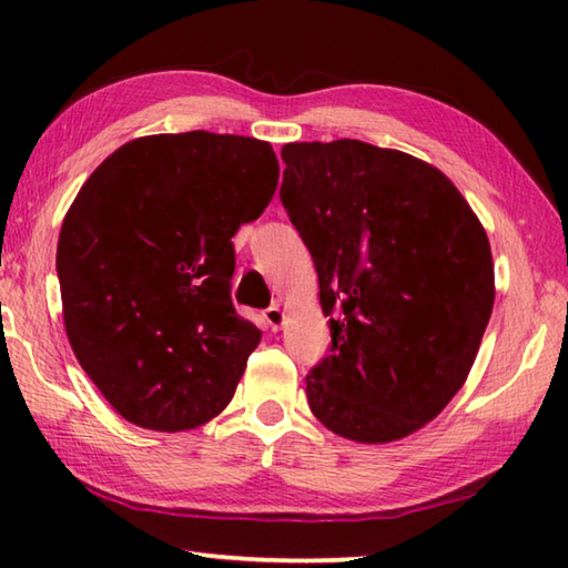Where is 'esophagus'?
<instances>
[{
    "mask_svg": "<svg viewBox=\"0 0 568 568\" xmlns=\"http://www.w3.org/2000/svg\"><path fill=\"white\" fill-rule=\"evenodd\" d=\"M263 321H265V325L271 331H277L281 328V325L285 323V313H283V307L281 305H271L267 307V311L263 313Z\"/></svg>",
    "mask_w": 568,
    "mask_h": 568,
    "instance_id": "esophagus-1",
    "label": "esophagus"
}]
</instances>
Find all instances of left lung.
Listing matches in <instances>:
<instances>
[{"label": "left lung", "instance_id": "left-lung-1", "mask_svg": "<svg viewBox=\"0 0 568 568\" xmlns=\"http://www.w3.org/2000/svg\"><path fill=\"white\" fill-rule=\"evenodd\" d=\"M281 203L311 250L328 355L305 393L325 428L388 444L434 420L494 311L486 230L444 172L361 140L283 148Z\"/></svg>", "mask_w": 568, "mask_h": 568}]
</instances>
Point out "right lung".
I'll list each match as a JSON object with an SVG mask.
<instances>
[{"instance_id":"obj_1","label":"right lung","mask_w":568,"mask_h":568,"mask_svg":"<svg viewBox=\"0 0 568 568\" xmlns=\"http://www.w3.org/2000/svg\"><path fill=\"white\" fill-rule=\"evenodd\" d=\"M271 142L205 130L114 150L57 243L64 331L124 420L187 430L215 418L261 331L230 297L233 235L273 200Z\"/></svg>"}]
</instances>
